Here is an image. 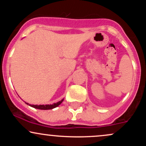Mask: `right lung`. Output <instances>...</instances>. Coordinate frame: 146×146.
Returning a JSON list of instances; mask_svg holds the SVG:
<instances>
[{
    "label": "right lung",
    "mask_w": 146,
    "mask_h": 146,
    "mask_svg": "<svg viewBox=\"0 0 146 146\" xmlns=\"http://www.w3.org/2000/svg\"><path fill=\"white\" fill-rule=\"evenodd\" d=\"M64 100H62L61 101L58 102V103H55L52 105H30L31 107H33V108H37V109H40V110H50L53 109V108H56L57 106H58L62 102H63ZM27 104H29L28 103H26Z\"/></svg>",
    "instance_id": "1"
}]
</instances>
